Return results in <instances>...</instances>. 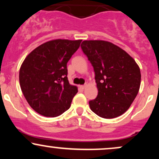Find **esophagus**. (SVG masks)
<instances>
[{
  "mask_svg": "<svg viewBox=\"0 0 159 159\" xmlns=\"http://www.w3.org/2000/svg\"><path fill=\"white\" fill-rule=\"evenodd\" d=\"M80 87H81L82 90H84V89L86 88V85H81L80 86Z\"/></svg>",
  "mask_w": 159,
  "mask_h": 159,
  "instance_id": "obj_1",
  "label": "esophagus"
}]
</instances>
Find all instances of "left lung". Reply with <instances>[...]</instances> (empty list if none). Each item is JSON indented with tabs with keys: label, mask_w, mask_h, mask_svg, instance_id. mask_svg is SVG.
<instances>
[{
	"label": "left lung",
	"mask_w": 159,
	"mask_h": 159,
	"mask_svg": "<svg viewBox=\"0 0 159 159\" xmlns=\"http://www.w3.org/2000/svg\"><path fill=\"white\" fill-rule=\"evenodd\" d=\"M93 67L98 96L89 102L90 109L105 119L126 111L138 93L140 68L125 51L103 40H85L81 45Z\"/></svg>",
	"instance_id": "left-lung-1"
}]
</instances>
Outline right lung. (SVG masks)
I'll list each match as a JSON object with an SVG mask.
<instances>
[{"instance_id":"1","label":"right lung","mask_w":159,"mask_h":159,"mask_svg":"<svg viewBox=\"0 0 159 159\" xmlns=\"http://www.w3.org/2000/svg\"><path fill=\"white\" fill-rule=\"evenodd\" d=\"M81 41H48L24 61L19 71L20 86L27 102L38 114L55 117L70 107L78 88L69 84L66 65Z\"/></svg>"}]
</instances>
